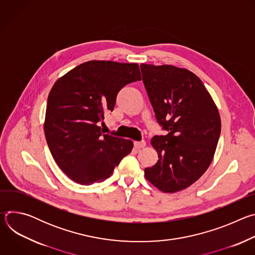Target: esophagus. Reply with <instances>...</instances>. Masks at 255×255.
I'll return each mask as SVG.
<instances>
[{"instance_id": "obj_1", "label": "esophagus", "mask_w": 255, "mask_h": 255, "mask_svg": "<svg viewBox=\"0 0 255 255\" xmlns=\"http://www.w3.org/2000/svg\"><path fill=\"white\" fill-rule=\"evenodd\" d=\"M145 145H146V143H145V141H136V142H134V147L136 148V149H141V148H143Z\"/></svg>"}]
</instances>
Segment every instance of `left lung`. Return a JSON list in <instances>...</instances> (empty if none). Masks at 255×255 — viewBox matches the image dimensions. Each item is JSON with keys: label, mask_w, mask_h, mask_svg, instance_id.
<instances>
[{"label": "left lung", "mask_w": 255, "mask_h": 255, "mask_svg": "<svg viewBox=\"0 0 255 255\" xmlns=\"http://www.w3.org/2000/svg\"><path fill=\"white\" fill-rule=\"evenodd\" d=\"M142 82L165 135H155L157 162L145 177L164 193L194 184L212 162L221 133L218 109L202 81L172 65L140 64Z\"/></svg>", "instance_id": "obj_1"}]
</instances>
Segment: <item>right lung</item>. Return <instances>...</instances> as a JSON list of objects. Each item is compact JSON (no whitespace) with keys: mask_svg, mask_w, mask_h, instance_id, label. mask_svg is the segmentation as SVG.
<instances>
[{"mask_svg":"<svg viewBox=\"0 0 255 255\" xmlns=\"http://www.w3.org/2000/svg\"><path fill=\"white\" fill-rule=\"evenodd\" d=\"M141 80L136 63L91 60L68 71L52 87L44 132L60 169L83 186L102 183L133 147L130 140L102 134L119 91Z\"/></svg>","mask_w":255,"mask_h":255,"instance_id":"right-lung-1","label":"right lung"}]
</instances>
